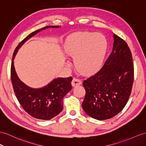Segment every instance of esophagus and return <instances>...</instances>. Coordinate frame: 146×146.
<instances>
[{
	"label": "esophagus",
	"mask_w": 146,
	"mask_h": 146,
	"mask_svg": "<svg viewBox=\"0 0 146 146\" xmlns=\"http://www.w3.org/2000/svg\"><path fill=\"white\" fill-rule=\"evenodd\" d=\"M72 84L73 87H75V86H77L81 85L82 84V81L80 79H78V78H74L72 80Z\"/></svg>",
	"instance_id": "esophagus-1"
}]
</instances>
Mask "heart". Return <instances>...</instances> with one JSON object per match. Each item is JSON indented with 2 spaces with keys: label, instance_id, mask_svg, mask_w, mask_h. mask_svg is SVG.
Segmentation results:
<instances>
[{
  "label": "heart",
  "instance_id": "obj_1",
  "mask_svg": "<svg viewBox=\"0 0 146 146\" xmlns=\"http://www.w3.org/2000/svg\"><path fill=\"white\" fill-rule=\"evenodd\" d=\"M106 39L99 33H80L66 40L65 53L74 57L76 68L83 74H91L101 66L107 52Z\"/></svg>",
  "mask_w": 146,
  "mask_h": 146
}]
</instances>
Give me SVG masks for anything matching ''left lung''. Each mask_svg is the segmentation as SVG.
Wrapping results in <instances>:
<instances>
[{
	"label": "left lung",
	"mask_w": 146,
	"mask_h": 146,
	"mask_svg": "<svg viewBox=\"0 0 146 146\" xmlns=\"http://www.w3.org/2000/svg\"><path fill=\"white\" fill-rule=\"evenodd\" d=\"M111 53L102 68L83 81L86 95L82 107L92 118L104 120L115 117L125 107L131 92L134 65L125 41L113 35Z\"/></svg>",
	"instance_id": "8db88e82"
}]
</instances>
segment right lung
Masks as SVG:
<instances>
[{
	"label": "right lung",
	"instance_id": "1",
	"mask_svg": "<svg viewBox=\"0 0 146 146\" xmlns=\"http://www.w3.org/2000/svg\"><path fill=\"white\" fill-rule=\"evenodd\" d=\"M58 27L59 26H47L29 35L16 47L11 65V80L18 102L29 115L44 120L50 119L62 111L63 99L67 93L72 90L71 82L73 78L72 76L66 78H58L42 88H29L18 77L15 70L13 60L18 49L28 39L46 28Z\"/></svg>",
	"mask_w": 146,
	"mask_h": 146
}]
</instances>
